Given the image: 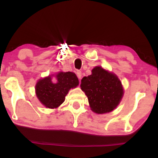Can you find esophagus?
I'll list each match as a JSON object with an SVG mask.
<instances>
[{"instance_id":"34e87169","label":"esophagus","mask_w":158,"mask_h":158,"mask_svg":"<svg viewBox=\"0 0 158 158\" xmlns=\"http://www.w3.org/2000/svg\"><path fill=\"white\" fill-rule=\"evenodd\" d=\"M77 76L78 77V79H80L81 78V72L80 71V70H78V71H77Z\"/></svg>"}]
</instances>
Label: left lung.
<instances>
[{"label":"left lung","instance_id":"8db88e82","mask_svg":"<svg viewBox=\"0 0 158 158\" xmlns=\"http://www.w3.org/2000/svg\"><path fill=\"white\" fill-rule=\"evenodd\" d=\"M91 72V75L82 78L80 85L90 108L97 114L112 111L123 98L122 83L115 74L101 67H95Z\"/></svg>","mask_w":158,"mask_h":158}]
</instances>
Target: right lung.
Returning <instances> with one entry per match:
<instances>
[{"label":"right lung","mask_w":158,"mask_h":158,"mask_svg":"<svg viewBox=\"0 0 158 158\" xmlns=\"http://www.w3.org/2000/svg\"><path fill=\"white\" fill-rule=\"evenodd\" d=\"M56 83L50 76L39 80L35 85V94L41 104L46 108H56L64 102L65 97L71 88L79 85V79L73 72H59Z\"/></svg>","instance_id":"obj_1"}]
</instances>
